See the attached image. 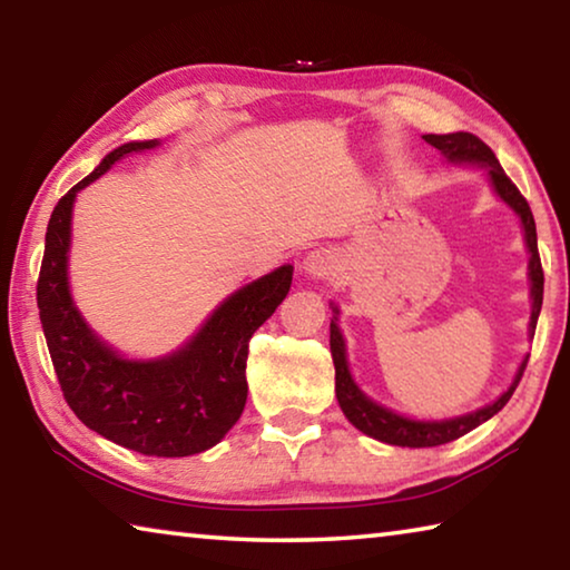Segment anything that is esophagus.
Returning a JSON list of instances; mask_svg holds the SVG:
<instances>
[{
  "instance_id": "esophagus-1",
  "label": "esophagus",
  "mask_w": 570,
  "mask_h": 570,
  "mask_svg": "<svg viewBox=\"0 0 570 570\" xmlns=\"http://www.w3.org/2000/svg\"><path fill=\"white\" fill-rule=\"evenodd\" d=\"M336 268V256L330 248H316L304 258V272L314 278H326L332 276Z\"/></svg>"
}]
</instances>
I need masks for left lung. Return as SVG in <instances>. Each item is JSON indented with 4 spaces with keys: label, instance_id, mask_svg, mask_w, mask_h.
Wrapping results in <instances>:
<instances>
[{
    "label": "left lung",
    "instance_id": "8db88e82",
    "mask_svg": "<svg viewBox=\"0 0 570 570\" xmlns=\"http://www.w3.org/2000/svg\"><path fill=\"white\" fill-rule=\"evenodd\" d=\"M424 140H428L430 146H435L438 150L445 153V158H450V160H470V163H480V166H485L490 173V180H493V186L498 190V196L503 198L505 204L513 206L520 220H523L525 240H528V250H530V282H533V288H530V294H533L530 334H535L538 314H540V306H543V266H540V254H538L533 210H530L528 200L523 198V193H520L515 183L505 176V170L500 168L495 153L490 150L485 142L478 138V135H472V132H448V135L430 132V135H424ZM330 346H332V360H334V370H336V400H340V407L346 414V420H350L356 430H362L364 435H370L380 442H387V445H400V448H438V445H445V442L468 435L470 430H475L478 424L490 420L493 414H498L505 407L508 400L513 397L518 382H520V377H523V372L528 366V360L520 364L515 382L510 384L503 397L493 404H488V407L470 412V414H462V417H455V420H445V422H417V420L400 417V414L380 407V404L366 400L364 394L356 390V384L352 382L350 366H346L344 340L340 334V326H336L334 322H332V332H330Z\"/></svg>",
    "mask_w": 570,
    "mask_h": 570
}]
</instances>
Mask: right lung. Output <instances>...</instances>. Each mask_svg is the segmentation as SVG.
I'll return each instance as SVG.
<instances>
[{
	"label": "right lung",
	"mask_w": 570,
	"mask_h": 570,
	"mask_svg": "<svg viewBox=\"0 0 570 570\" xmlns=\"http://www.w3.org/2000/svg\"><path fill=\"white\" fill-rule=\"evenodd\" d=\"M153 146L156 140L125 142L57 200L47 224L37 306L57 382L77 420L140 455L186 458L224 440L244 412L248 342L284 302L294 268H276L228 296L204 330L163 360L130 362L105 346L80 320L67 288L72 200L115 160Z\"/></svg>",
	"instance_id": "add662e5"
}]
</instances>
